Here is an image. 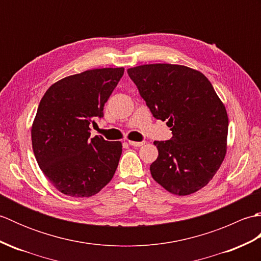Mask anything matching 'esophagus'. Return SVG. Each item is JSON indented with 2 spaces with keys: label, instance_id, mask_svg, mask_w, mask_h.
I'll return each mask as SVG.
<instances>
[{
  "label": "esophagus",
  "instance_id": "obj_1",
  "mask_svg": "<svg viewBox=\"0 0 261 261\" xmlns=\"http://www.w3.org/2000/svg\"><path fill=\"white\" fill-rule=\"evenodd\" d=\"M145 141H140V142H138V141H129V145L130 146H132V147H141V146H143L145 145Z\"/></svg>",
  "mask_w": 261,
  "mask_h": 261
}]
</instances>
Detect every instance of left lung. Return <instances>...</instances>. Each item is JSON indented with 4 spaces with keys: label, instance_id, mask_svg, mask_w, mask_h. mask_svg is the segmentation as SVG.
I'll return each mask as SVG.
<instances>
[{
    "label": "left lung",
    "instance_id": "obj_1",
    "mask_svg": "<svg viewBox=\"0 0 261 261\" xmlns=\"http://www.w3.org/2000/svg\"><path fill=\"white\" fill-rule=\"evenodd\" d=\"M154 118L167 121L173 138L154 141L152 178L175 195L201 190L226 153L229 119L224 104L201 71L182 65L148 64L127 69Z\"/></svg>",
    "mask_w": 261,
    "mask_h": 261
}]
</instances>
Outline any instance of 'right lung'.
I'll use <instances>...</instances> for the list:
<instances>
[{
  "instance_id": "right-lung-1",
  "label": "right lung",
  "mask_w": 261,
  "mask_h": 261,
  "mask_svg": "<svg viewBox=\"0 0 261 261\" xmlns=\"http://www.w3.org/2000/svg\"><path fill=\"white\" fill-rule=\"evenodd\" d=\"M124 68H96L65 77L42 96L31 127L39 167L65 195L90 197L113 178L120 141L91 137L95 119L123 76Z\"/></svg>"
}]
</instances>
